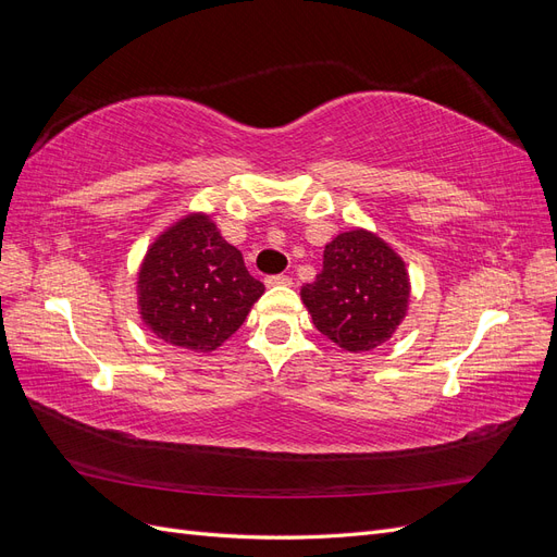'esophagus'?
I'll use <instances>...</instances> for the list:
<instances>
[{
	"label": "esophagus",
	"instance_id": "esophagus-1",
	"mask_svg": "<svg viewBox=\"0 0 557 557\" xmlns=\"http://www.w3.org/2000/svg\"><path fill=\"white\" fill-rule=\"evenodd\" d=\"M264 283L269 285V288H276V285H290V276H283V274H274V276H267Z\"/></svg>",
	"mask_w": 557,
	"mask_h": 557
}]
</instances>
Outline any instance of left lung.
<instances>
[{
    "mask_svg": "<svg viewBox=\"0 0 557 557\" xmlns=\"http://www.w3.org/2000/svg\"><path fill=\"white\" fill-rule=\"evenodd\" d=\"M313 325L344 350H372L407 315L409 276L397 252L364 230L325 246L323 272L301 288Z\"/></svg>",
    "mask_w": 557,
    "mask_h": 557,
    "instance_id": "left-lung-1",
    "label": "left lung"
}]
</instances>
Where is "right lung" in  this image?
<instances>
[{
  "mask_svg": "<svg viewBox=\"0 0 557 557\" xmlns=\"http://www.w3.org/2000/svg\"><path fill=\"white\" fill-rule=\"evenodd\" d=\"M262 293L242 250L221 237L209 215H188L160 234L139 272V309L148 330L197 352L230 339Z\"/></svg>",
  "mask_w": 557,
  "mask_h": 557,
  "instance_id": "1",
  "label": "right lung"
}]
</instances>
